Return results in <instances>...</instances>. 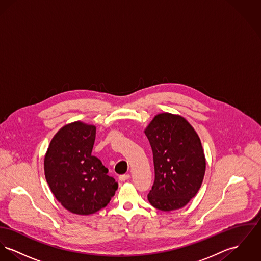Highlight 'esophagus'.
<instances>
[{
    "instance_id": "34e87169",
    "label": "esophagus",
    "mask_w": 261,
    "mask_h": 261,
    "mask_svg": "<svg viewBox=\"0 0 261 261\" xmlns=\"http://www.w3.org/2000/svg\"><path fill=\"white\" fill-rule=\"evenodd\" d=\"M119 178L120 181H125L130 178V175L129 174H121V175H119Z\"/></svg>"
}]
</instances>
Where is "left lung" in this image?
<instances>
[{
	"instance_id": "obj_1",
	"label": "left lung",
	"mask_w": 261,
	"mask_h": 261,
	"mask_svg": "<svg viewBox=\"0 0 261 261\" xmlns=\"http://www.w3.org/2000/svg\"><path fill=\"white\" fill-rule=\"evenodd\" d=\"M152 153L154 182L149 203L163 212L186 206L200 189L205 173V155L200 139L179 115H156L144 129Z\"/></svg>"
}]
</instances>
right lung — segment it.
<instances>
[{"label": "right lung", "instance_id": "obj_1", "mask_svg": "<svg viewBox=\"0 0 261 261\" xmlns=\"http://www.w3.org/2000/svg\"><path fill=\"white\" fill-rule=\"evenodd\" d=\"M95 127L83 121L64 125L44 160L45 176L57 200L71 214H93L107 206L118 190L109 169L92 155Z\"/></svg>", "mask_w": 261, "mask_h": 261}]
</instances>
